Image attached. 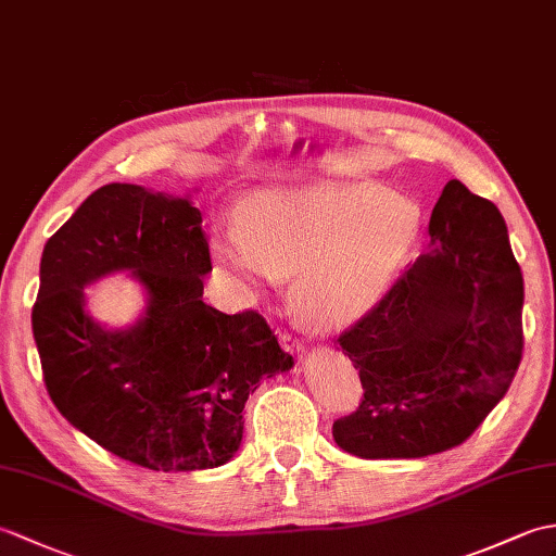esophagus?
Here are the masks:
<instances>
[{
	"mask_svg": "<svg viewBox=\"0 0 556 556\" xmlns=\"http://www.w3.org/2000/svg\"><path fill=\"white\" fill-rule=\"evenodd\" d=\"M277 337H279V343H281L283 351H289V353H303V343H301V339H295L291 331H287V329H277Z\"/></svg>",
	"mask_w": 556,
	"mask_h": 556,
	"instance_id": "34e87169",
	"label": "esophagus"
}]
</instances>
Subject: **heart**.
Here are the masks:
<instances>
[{"label":"heart","mask_w":556,"mask_h":556,"mask_svg":"<svg viewBox=\"0 0 556 556\" xmlns=\"http://www.w3.org/2000/svg\"><path fill=\"white\" fill-rule=\"evenodd\" d=\"M421 225L417 201L374 185L257 189L241 205V223L215 227L213 253L253 291L295 277V313L333 331L383 299L415 251Z\"/></svg>","instance_id":"b5f03b06"}]
</instances>
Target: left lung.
<instances>
[{
	"label": "left lung",
	"instance_id": "8db88e82",
	"mask_svg": "<svg viewBox=\"0 0 556 556\" xmlns=\"http://www.w3.org/2000/svg\"><path fill=\"white\" fill-rule=\"evenodd\" d=\"M421 253L339 343L363 400L333 441L365 459L462 445L507 389L523 353V277L495 203L450 179Z\"/></svg>",
	"mask_w": 556,
	"mask_h": 556
}]
</instances>
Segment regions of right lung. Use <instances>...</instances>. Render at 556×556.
<instances>
[{
	"label": "right lung",
	"mask_w": 556,
	"mask_h": 556,
	"mask_svg": "<svg viewBox=\"0 0 556 556\" xmlns=\"http://www.w3.org/2000/svg\"><path fill=\"white\" fill-rule=\"evenodd\" d=\"M123 268L150 303L135 328L109 332L84 313V287ZM211 269L199 208L137 185L97 189L47 241L33 305L47 393L115 457L153 471L223 467L249 393L291 369L263 315L203 303Z\"/></svg>",
	"instance_id": "obj_1"
}]
</instances>
